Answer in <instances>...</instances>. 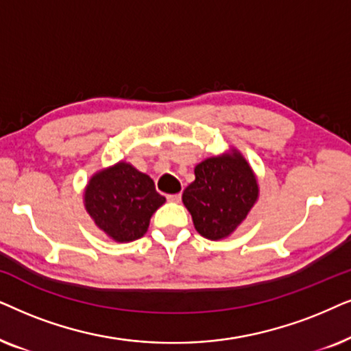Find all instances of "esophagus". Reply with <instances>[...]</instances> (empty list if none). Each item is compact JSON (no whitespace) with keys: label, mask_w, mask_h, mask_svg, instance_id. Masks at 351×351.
<instances>
[{"label":"esophagus","mask_w":351,"mask_h":351,"mask_svg":"<svg viewBox=\"0 0 351 351\" xmlns=\"http://www.w3.org/2000/svg\"><path fill=\"white\" fill-rule=\"evenodd\" d=\"M167 199L170 200V202H180L181 194H170V195H167Z\"/></svg>","instance_id":"esophagus-1"}]
</instances>
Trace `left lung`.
I'll use <instances>...</instances> for the list:
<instances>
[{
  "instance_id": "obj_1",
  "label": "left lung",
  "mask_w": 351,
  "mask_h": 351,
  "mask_svg": "<svg viewBox=\"0 0 351 351\" xmlns=\"http://www.w3.org/2000/svg\"><path fill=\"white\" fill-rule=\"evenodd\" d=\"M194 175L195 180L183 193V204L195 231L210 241L226 239L258 202L255 171L236 147H230L197 163Z\"/></svg>"
}]
</instances>
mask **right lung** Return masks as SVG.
Instances as JSON below:
<instances>
[{
	"label": "right lung",
	"instance_id": "right-lung-1",
	"mask_svg": "<svg viewBox=\"0 0 351 351\" xmlns=\"http://www.w3.org/2000/svg\"><path fill=\"white\" fill-rule=\"evenodd\" d=\"M83 204L97 230L123 244L146 234L151 217L165 197L157 193L151 176L121 160L91 176Z\"/></svg>",
	"mask_w": 351,
	"mask_h": 351
}]
</instances>
